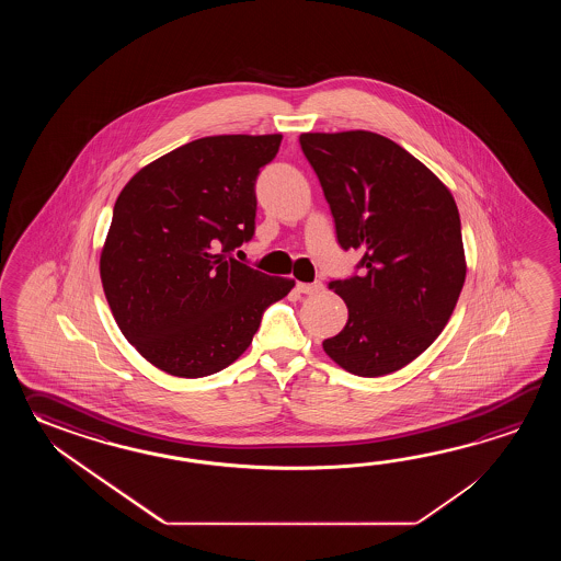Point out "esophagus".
I'll return each instance as SVG.
<instances>
[{
  "mask_svg": "<svg viewBox=\"0 0 561 561\" xmlns=\"http://www.w3.org/2000/svg\"><path fill=\"white\" fill-rule=\"evenodd\" d=\"M297 288L302 295H319L322 290V283L321 280H314V283H298Z\"/></svg>",
  "mask_w": 561,
  "mask_h": 561,
  "instance_id": "obj_1",
  "label": "esophagus"
}]
</instances>
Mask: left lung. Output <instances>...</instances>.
<instances>
[{
	"mask_svg": "<svg viewBox=\"0 0 561 561\" xmlns=\"http://www.w3.org/2000/svg\"><path fill=\"white\" fill-rule=\"evenodd\" d=\"M343 251L363 259L333 278L348 321L322 348L358 377L403 369L442 334L466 283L461 220L451 192L381 134H300Z\"/></svg>",
	"mask_w": 561,
	"mask_h": 561,
	"instance_id": "left-lung-1",
	"label": "left lung"
}]
</instances>
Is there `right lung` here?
Wrapping results in <instances>:
<instances>
[{
	"instance_id": "right-lung-1",
	"label": "right lung",
	"mask_w": 561,
	"mask_h": 561,
	"mask_svg": "<svg viewBox=\"0 0 561 561\" xmlns=\"http://www.w3.org/2000/svg\"><path fill=\"white\" fill-rule=\"evenodd\" d=\"M280 140L201 138L119 192L100 276L119 331L158 369L186 379L225 369L295 285L232 256L254 237V186Z\"/></svg>"
}]
</instances>
